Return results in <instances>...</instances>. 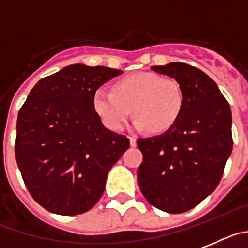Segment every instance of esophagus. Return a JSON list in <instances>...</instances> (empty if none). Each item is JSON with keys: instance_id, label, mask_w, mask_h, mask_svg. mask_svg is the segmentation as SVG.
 Segmentation results:
<instances>
[{"instance_id": "1", "label": "esophagus", "mask_w": 248, "mask_h": 248, "mask_svg": "<svg viewBox=\"0 0 248 248\" xmlns=\"http://www.w3.org/2000/svg\"><path fill=\"white\" fill-rule=\"evenodd\" d=\"M129 144H131V147H136L137 145V137L136 136H131L129 137Z\"/></svg>"}]
</instances>
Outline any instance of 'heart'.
Returning <instances> with one entry per match:
<instances>
[{
    "instance_id": "b5f03b06",
    "label": "heart",
    "mask_w": 248,
    "mask_h": 248,
    "mask_svg": "<svg viewBox=\"0 0 248 248\" xmlns=\"http://www.w3.org/2000/svg\"><path fill=\"white\" fill-rule=\"evenodd\" d=\"M93 104L104 124L111 129H121L135 108L136 128L150 127L154 132H164L179 119L184 95L175 80L164 79L152 72H140L120 79L115 84V92L99 88Z\"/></svg>"
}]
</instances>
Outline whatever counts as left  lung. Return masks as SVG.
Listing matches in <instances>:
<instances>
[{"instance_id":"obj_1","label":"left lung","mask_w":248,"mask_h":248,"mask_svg":"<svg viewBox=\"0 0 248 248\" xmlns=\"http://www.w3.org/2000/svg\"><path fill=\"white\" fill-rule=\"evenodd\" d=\"M150 68L179 83L184 105L163 135L137 140L143 153L138 185L153 207L179 214L200 204L220 182L232 150L231 111L218 85L201 69L182 62Z\"/></svg>"}]
</instances>
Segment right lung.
<instances>
[{"mask_svg":"<svg viewBox=\"0 0 248 248\" xmlns=\"http://www.w3.org/2000/svg\"><path fill=\"white\" fill-rule=\"evenodd\" d=\"M121 73L69 64L39 80L23 104L16 159L28 191L48 212L92 209L110 169L128 149V138L106 128L93 104L99 87Z\"/></svg>","mask_w":248,"mask_h":248,"instance_id":"1","label":"right lung"}]
</instances>
